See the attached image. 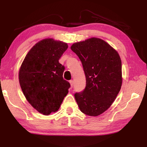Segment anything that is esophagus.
Returning <instances> with one entry per match:
<instances>
[{
	"label": "esophagus",
	"mask_w": 147,
	"mask_h": 147,
	"mask_svg": "<svg viewBox=\"0 0 147 147\" xmlns=\"http://www.w3.org/2000/svg\"><path fill=\"white\" fill-rule=\"evenodd\" d=\"M69 82H70V84H71V88H73V80H70V81H69Z\"/></svg>",
	"instance_id": "34e87169"
}]
</instances>
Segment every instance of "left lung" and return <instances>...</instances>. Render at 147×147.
I'll use <instances>...</instances> for the list:
<instances>
[{
    "label": "left lung",
    "instance_id": "obj_1",
    "mask_svg": "<svg viewBox=\"0 0 147 147\" xmlns=\"http://www.w3.org/2000/svg\"><path fill=\"white\" fill-rule=\"evenodd\" d=\"M71 49L80 59L86 78L85 89L74 98L82 112L98 116L111 106L120 91V56L108 43L96 38L74 43Z\"/></svg>",
    "mask_w": 147,
    "mask_h": 147
}]
</instances>
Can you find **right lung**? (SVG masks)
<instances>
[{"mask_svg":"<svg viewBox=\"0 0 147 147\" xmlns=\"http://www.w3.org/2000/svg\"><path fill=\"white\" fill-rule=\"evenodd\" d=\"M67 48L62 41L43 39L30 50L20 68L19 84L24 95L45 115L58 110L71 86L63 78L65 67L59 63Z\"/></svg>","mask_w":147,"mask_h":147,"instance_id":"1","label":"right lung"}]
</instances>
